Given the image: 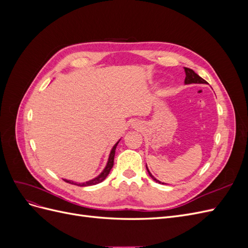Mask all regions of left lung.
Here are the masks:
<instances>
[{"label": "left lung", "instance_id": "8db88e82", "mask_svg": "<svg viewBox=\"0 0 248 248\" xmlns=\"http://www.w3.org/2000/svg\"><path fill=\"white\" fill-rule=\"evenodd\" d=\"M184 70H185V73H186V78H185V80H184V84L185 85H190V84H207V81L205 79H202L200 76H198V74L194 72L192 69H189V68H186V67H184ZM146 168H147V170H148V174L149 176L151 177L155 182H158L159 184H164V183H161L159 180H157L151 172H150L147 164H146Z\"/></svg>", "mask_w": 248, "mask_h": 248}]
</instances>
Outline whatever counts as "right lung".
Returning a JSON list of instances; mask_svg holds the SVG:
<instances>
[{
    "label": "right lung",
    "mask_w": 248,
    "mask_h": 248,
    "mask_svg": "<svg viewBox=\"0 0 248 248\" xmlns=\"http://www.w3.org/2000/svg\"><path fill=\"white\" fill-rule=\"evenodd\" d=\"M120 140H121V139H120V140L116 142V144L114 145V147L111 148L110 152H109L108 159V162H107V166H106V168L103 169V170L100 172V174H99L98 176L95 177V178H93L92 180H89V181L84 182V183H78V182H74V181H72V180H67V179H63L64 181H66L67 183H70V184L78 185V186H91V185L98 184V183L102 182L103 180H106V179H107V177H108V174H109V171H110V170H111L112 166H114V158H115L116 148H117V146H118V144H119V141H120Z\"/></svg>",
    "instance_id": "right-lung-1"
}]
</instances>
